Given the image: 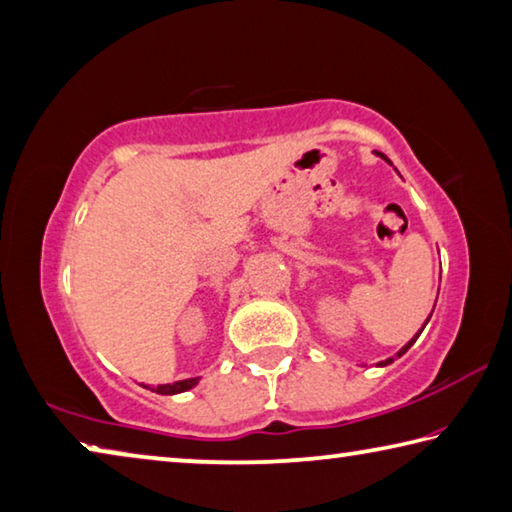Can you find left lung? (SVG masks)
<instances>
[{"mask_svg":"<svg viewBox=\"0 0 512 512\" xmlns=\"http://www.w3.org/2000/svg\"><path fill=\"white\" fill-rule=\"evenodd\" d=\"M376 154H379V156L383 158V161H388V163H390V158H388V156H385V154H381V152H376ZM390 165H392V163H390ZM426 322H429V320H426ZM424 326H426V324H424ZM424 326H422V329H424ZM417 338H420V333H417L413 340H408V342H406V347H401V349H399V354H397V356H404V354H406V351H408L410 347H413V342H415ZM390 363H392V358H388V360H383V363H379V365H390Z\"/></svg>","mask_w":512,"mask_h":512,"instance_id":"8db88e82","label":"left lung"}]
</instances>
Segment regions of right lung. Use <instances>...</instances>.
Segmentation results:
<instances>
[{
  "instance_id": "obj_1",
  "label": "right lung",
  "mask_w": 512,
  "mask_h": 512,
  "mask_svg": "<svg viewBox=\"0 0 512 512\" xmlns=\"http://www.w3.org/2000/svg\"><path fill=\"white\" fill-rule=\"evenodd\" d=\"M199 383V376L197 379H183V381H177V383H165V385H158V388H149L158 392V395H179V392H186L190 388H195V385ZM147 388V385H145Z\"/></svg>"
}]
</instances>
